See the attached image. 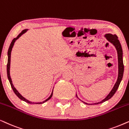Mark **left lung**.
<instances>
[{"label":"left lung","instance_id":"obj_1","mask_svg":"<svg viewBox=\"0 0 129 129\" xmlns=\"http://www.w3.org/2000/svg\"><path fill=\"white\" fill-rule=\"evenodd\" d=\"M105 37L110 42H111V44H113L114 45V47H116L117 52L118 55V78L114 86L113 87V88L110 92L108 94V95L106 97L104 100H103L102 102L96 103L94 104H98L102 103L110 99H111V97L114 95V94L116 93L118 87H119L120 84L121 80H122L123 73H124V65H123V50L122 48H121V45L120 43L119 40L118 39V37H117L116 35H112V34H106L105 35ZM84 103V102H83ZM85 104H88V105H92V104H88L86 103H84Z\"/></svg>","mask_w":129,"mask_h":129}]
</instances>
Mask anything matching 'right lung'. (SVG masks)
Segmentation results:
<instances>
[{"label":"right lung","mask_w":129,"mask_h":129,"mask_svg":"<svg viewBox=\"0 0 129 129\" xmlns=\"http://www.w3.org/2000/svg\"><path fill=\"white\" fill-rule=\"evenodd\" d=\"M27 29H24V30H22V31L20 32V33L18 35V37H17L16 38H14L12 40V42H11V45H10V46H9V49H8V63H7V74H8V80H9V82H10V84H11V87H12V90H13V91H14V92H15V94H16V95L18 96V97L19 98V99H20V100H23V101H24V102H26V103H29V104H42V103H45V102H47V101H48V100H49V99H51V97H52V94H53V91H52V93H51V95L49 96V97L48 98V99L46 100H45V101H44V102H40V103H34V102H30V101H29V100H26L25 99V98H24L23 96H22L21 94H20L19 92L18 91H17V90L16 88H15V87H14V85H13V84H12V79H11V75H10V66H11V51H12V48H13V45H14V43L15 42V41H16L17 39H18L19 38L20 36H21L22 34H23L24 33H25L27 31Z\"/></svg>","instance_id":"add662e5"}]
</instances>
